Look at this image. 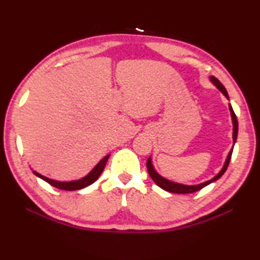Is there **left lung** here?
Instances as JSON below:
<instances>
[{
	"instance_id": "obj_1",
	"label": "left lung",
	"mask_w": 260,
	"mask_h": 260,
	"mask_svg": "<svg viewBox=\"0 0 260 260\" xmlns=\"http://www.w3.org/2000/svg\"><path fill=\"white\" fill-rule=\"evenodd\" d=\"M211 81H212L215 86L218 87V89L221 91V93L226 96L228 99V94H227V90L226 88L222 86V83L220 82L217 78L214 77H211ZM230 110H231V114H232V120H233V140H234V143L236 142V139H237V132H239V122H237L236 119V116L234 111H233V108L232 105L230 104ZM232 153H233V149L230 151L227 156V159L225 161V165L221 169V171L215 175L213 179L209 180V181L203 182V183H200V184H196V186H186V184H181V183H177V182H172L170 181V180H167L165 178L160 177L159 174H158L155 169H153L152 166V162H151V158H148V161H147V169H148V172L149 175H150L151 179L155 181V183L157 184L158 187H160L161 189H164L166 191H170V192H174V193H190V192H195V191H199L201 190L202 188H204L205 186H208V184L212 183L214 181H217L218 179L221 178V175L226 172L228 165H230V161H231V158H232Z\"/></svg>"
}]
</instances>
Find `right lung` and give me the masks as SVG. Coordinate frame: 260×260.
Segmentation results:
<instances>
[{
    "label": "right lung",
    "mask_w": 260,
    "mask_h": 260,
    "mask_svg": "<svg viewBox=\"0 0 260 260\" xmlns=\"http://www.w3.org/2000/svg\"><path fill=\"white\" fill-rule=\"evenodd\" d=\"M109 159V155L105 156L102 160H101L98 165H96L93 170H91V172L88 173L85 178H82L80 180H77V181H70V182H60V181H55V180H51L47 177H43L40 173L35 172L33 171V173L37 175V177L41 178L42 180H45L46 182H48L51 186H54L58 189H61V190H79V189H82V188H86L89 186V184L94 183L96 180L99 179V177L101 175V173L103 172L105 164H107V161Z\"/></svg>",
    "instance_id": "obj_1"
}]
</instances>
